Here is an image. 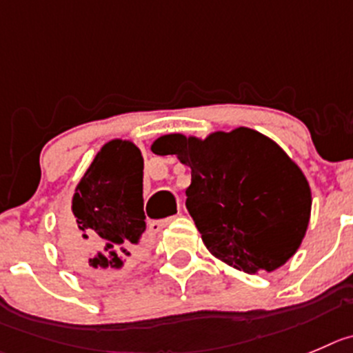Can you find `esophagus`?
Instances as JSON below:
<instances>
[{
	"instance_id": "34e87169",
	"label": "esophagus",
	"mask_w": 353,
	"mask_h": 353,
	"mask_svg": "<svg viewBox=\"0 0 353 353\" xmlns=\"http://www.w3.org/2000/svg\"><path fill=\"white\" fill-rule=\"evenodd\" d=\"M173 220H174V216H168V218H164V220H152L149 223V229L152 230V232H159V230H163L164 227H166V225H170Z\"/></svg>"
}]
</instances>
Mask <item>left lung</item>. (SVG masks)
<instances>
[{
  "label": "left lung",
  "instance_id": "8db88e82",
  "mask_svg": "<svg viewBox=\"0 0 353 353\" xmlns=\"http://www.w3.org/2000/svg\"><path fill=\"white\" fill-rule=\"evenodd\" d=\"M152 152L176 154L190 166L185 206L214 256L256 274L296 253L310 218V187L270 139L250 128L206 140L164 135Z\"/></svg>",
  "mask_w": 353,
  "mask_h": 353
}]
</instances>
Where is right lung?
<instances>
[{
	"label": "right lung",
	"mask_w": 353,
	"mask_h": 353,
	"mask_svg": "<svg viewBox=\"0 0 353 353\" xmlns=\"http://www.w3.org/2000/svg\"><path fill=\"white\" fill-rule=\"evenodd\" d=\"M74 221L63 225L62 248L83 270L116 275L143 248V159L133 143L112 140L102 147L76 187Z\"/></svg>",
	"instance_id": "right-lung-1"
}]
</instances>
